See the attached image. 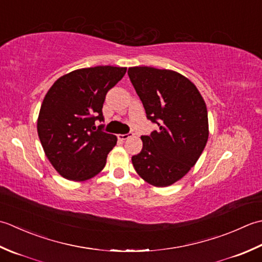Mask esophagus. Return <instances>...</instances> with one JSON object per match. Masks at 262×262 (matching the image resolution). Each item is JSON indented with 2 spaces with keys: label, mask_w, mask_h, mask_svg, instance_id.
Here are the masks:
<instances>
[{
  "label": "esophagus",
  "mask_w": 262,
  "mask_h": 262,
  "mask_svg": "<svg viewBox=\"0 0 262 262\" xmlns=\"http://www.w3.org/2000/svg\"><path fill=\"white\" fill-rule=\"evenodd\" d=\"M130 137H132V133H126V135H119L117 136V138L120 139V140H126V139H129Z\"/></svg>",
  "instance_id": "obj_1"
}]
</instances>
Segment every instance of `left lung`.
I'll use <instances>...</instances> for the list:
<instances>
[{
  "label": "left lung",
  "instance_id": "8db88e82",
  "mask_svg": "<svg viewBox=\"0 0 262 262\" xmlns=\"http://www.w3.org/2000/svg\"><path fill=\"white\" fill-rule=\"evenodd\" d=\"M147 117L159 129L142 136V150L132 157L136 172L157 188L178 182L194 166L209 137L207 106L195 84L166 69L127 70Z\"/></svg>",
  "mask_w": 262,
  "mask_h": 262
}]
</instances>
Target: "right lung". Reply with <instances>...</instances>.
<instances>
[{
    "label": "right lung",
    "instance_id": "obj_1",
    "mask_svg": "<svg viewBox=\"0 0 262 262\" xmlns=\"http://www.w3.org/2000/svg\"><path fill=\"white\" fill-rule=\"evenodd\" d=\"M126 68L99 66L78 69L58 78L42 100L37 132L47 159L64 179L86 181L105 167L117 138L96 129L103 121L108 90Z\"/></svg>",
    "mask_w": 262,
    "mask_h": 262
}]
</instances>
